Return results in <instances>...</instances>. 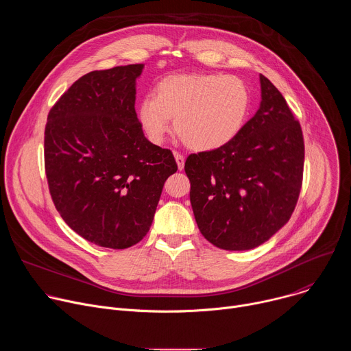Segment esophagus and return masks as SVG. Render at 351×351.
I'll use <instances>...</instances> for the list:
<instances>
[{
  "mask_svg": "<svg viewBox=\"0 0 351 351\" xmlns=\"http://www.w3.org/2000/svg\"><path fill=\"white\" fill-rule=\"evenodd\" d=\"M175 160H176V164H178V169L182 171L184 168V157L179 153H175Z\"/></svg>",
  "mask_w": 351,
  "mask_h": 351,
  "instance_id": "34e87169",
  "label": "esophagus"
}]
</instances>
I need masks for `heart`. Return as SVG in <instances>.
<instances>
[{
	"instance_id": "obj_1",
	"label": "heart",
	"mask_w": 351,
	"mask_h": 351,
	"mask_svg": "<svg viewBox=\"0 0 351 351\" xmlns=\"http://www.w3.org/2000/svg\"><path fill=\"white\" fill-rule=\"evenodd\" d=\"M250 110L247 84L233 75L180 73L161 79L156 97L145 95L137 117L156 144L172 129L195 152H213L233 141Z\"/></svg>"
}]
</instances>
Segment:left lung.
I'll return each mask as SVG.
<instances>
[{
    "label": "left lung",
    "mask_w": 351,
    "mask_h": 351,
    "mask_svg": "<svg viewBox=\"0 0 351 351\" xmlns=\"http://www.w3.org/2000/svg\"><path fill=\"white\" fill-rule=\"evenodd\" d=\"M260 83V108L237 137L184 162L199 232L230 252L271 239L290 219L303 183L302 126L264 75Z\"/></svg>",
    "instance_id": "obj_1"
}]
</instances>
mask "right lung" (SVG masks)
I'll return each mask as SVG.
<instances>
[{
	"mask_svg": "<svg viewBox=\"0 0 351 351\" xmlns=\"http://www.w3.org/2000/svg\"><path fill=\"white\" fill-rule=\"evenodd\" d=\"M144 65L93 71L49 110L44 164L49 194L87 241L128 248L149 230L173 154L148 141L134 110Z\"/></svg>",
	"mask_w": 351,
	"mask_h": 351,
	"instance_id": "right-lung-1",
	"label": "right lung"
}]
</instances>
